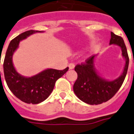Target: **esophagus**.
Segmentation results:
<instances>
[{"instance_id":"obj_1","label":"esophagus","mask_w":134,"mask_h":134,"mask_svg":"<svg viewBox=\"0 0 134 134\" xmlns=\"http://www.w3.org/2000/svg\"><path fill=\"white\" fill-rule=\"evenodd\" d=\"M74 67H75V64L74 63H69V69H74Z\"/></svg>"}]
</instances>
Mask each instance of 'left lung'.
Masks as SVG:
<instances>
[{"instance_id":"left-lung-1","label":"left lung","mask_w":134,"mask_h":134,"mask_svg":"<svg viewBox=\"0 0 134 134\" xmlns=\"http://www.w3.org/2000/svg\"><path fill=\"white\" fill-rule=\"evenodd\" d=\"M109 44L120 47L122 56L126 60L123 72L119 78L107 81L99 76L93 67L95 56H90L85 63L78 64L74 68L78 78L74 85V92L80 100L90 105H99L110 100L119 90L127 75L129 59L123 39L111 32Z\"/></svg>"}]
</instances>
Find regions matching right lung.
Returning a JSON list of instances; mask_svg holds the SVG:
<instances>
[{
    "instance_id": "obj_1",
    "label": "right lung",
    "mask_w": 134,
    "mask_h": 134,
    "mask_svg": "<svg viewBox=\"0 0 134 134\" xmlns=\"http://www.w3.org/2000/svg\"><path fill=\"white\" fill-rule=\"evenodd\" d=\"M36 32L42 31L29 30L12 40L3 63L4 76L9 89L16 97L28 104H38L47 98L54 90L56 80L69 69V67L63 70L48 69L30 78L22 76L17 73L13 65V54L20 41Z\"/></svg>"
}]
</instances>
